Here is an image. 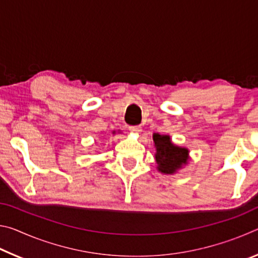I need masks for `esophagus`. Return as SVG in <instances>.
<instances>
[{"instance_id": "1", "label": "esophagus", "mask_w": 258, "mask_h": 258, "mask_svg": "<svg viewBox=\"0 0 258 258\" xmlns=\"http://www.w3.org/2000/svg\"><path fill=\"white\" fill-rule=\"evenodd\" d=\"M128 130H130L132 133L139 134L140 132H141V126H140V125H133V126H130Z\"/></svg>"}]
</instances>
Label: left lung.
<instances>
[{
  "instance_id": "left-lung-1",
  "label": "left lung",
  "mask_w": 258,
  "mask_h": 258,
  "mask_svg": "<svg viewBox=\"0 0 258 258\" xmlns=\"http://www.w3.org/2000/svg\"><path fill=\"white\" fill-rule=\"evenodd\" d=\"M154 142L156 147V163L157 169L164 174H174L182 166L187 164L189 150L186 148L174 145L169 135L159 133L154 134Z\"/></svg>"
}]
</instances>
